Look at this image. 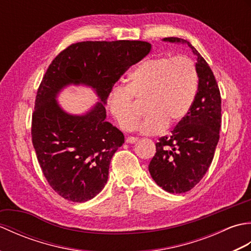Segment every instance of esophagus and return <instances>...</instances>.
<instances>
[{
    "label": "esophagus",
    "mask_w": 251,
    "mask_h": 251,
    "mask_svg": "<svg viewBox=\"0 0 251 251\" xmlns=\"http://www.w3.org/2000/svg\"><path fill=\"white\" fill-rule=\"evenodd\" d=\"M138 141L137 137H127L126 138V142L127 143H136Z\"/></svg>",
    "instance_id": "esophagus-1"
}]
</instances>
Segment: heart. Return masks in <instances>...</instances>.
<instances>
[{"mask_svg": "<svg viewBox=\"0 0 251 251\" xmlns=\"http://www.w3.org/2000/svg\"><path fill=\"white\" fill-rule=\"evenodd\" d=\"M199 74L186 56H159L141 61L128 74L126 87L115 88L108 108L122 129L132 130L139 121L138 103L145 101L148 114L140 126L143 134L154 135L182 122L194 103Z\"/></svg>", "mask_w": 251, "mask_h": 251, "instance_id": "1", "label": "heart"}]
</instances>
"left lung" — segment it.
Wrapping results in <instances>:
<instances>
[{
	"mask_svg": "<svg viewBox=\"0 0 251 251\" xmlns=\"http://www.w3.org/2000/svg\"><path fill=\"white\" fill-rule=\"evenodd\" d=\"M164 41L186 44L196 56L199 74L194 103L188 116L156 142V153L149 165L153 180L169 193H185L207 173L219 141L221 96L210 67L190 42L179 37Z\"/></svg>",
	"mask_w": 251,
	"mask_h": 251,
	"instance_id": "8db88e82",
	"label": "left lung"
}]
</instances>
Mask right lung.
Here are the masks:
<instances>
[{
    "label": "right lung",
    "mask_w": 251,
    "mask_h": 251,
    "mask_svg": "<svg viewBox=\"0 0 251 251\" xmlns=\"http://www.w3.org/2000/svg\"><path fill=\"white\" fill-rule=\"evenodd\" d=\"M150 50L143 41L78 42L47 69L36 93L31 136L47 182L63 199L87 201L104 188L112 156L124 143L123 132L104 121V104L114 84ZM70 83L98 93L100 101L86 115H69L55 101Z\"/></svg>",
    "instance_id": "obj_1"
}]
</instances>
